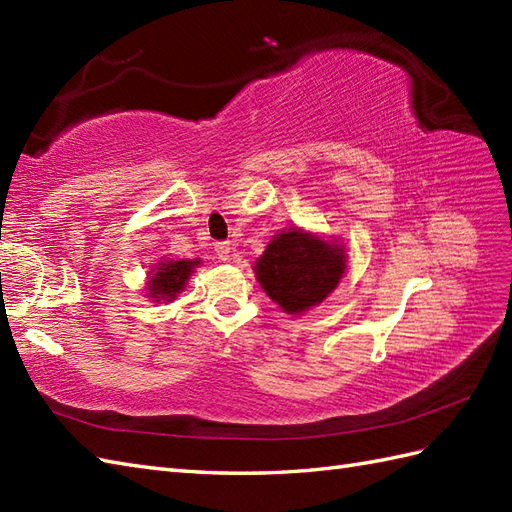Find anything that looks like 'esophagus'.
<instances>
[{"instance_id": "1", "label": "esophagus", "mask_w": 512, "mask_h": 512, "mask_svg": "<svg viewBox=\"0 0 512 512\" xmlns=\"http://www.w3.org/2000/svg\"><path fill=\"white\" fill-rule=\"evenodd\" d=\"M215 255L220 257L222 262H228V259H231V255H233L231 242H217V244H215Z\"/></svg>"}]
</instances>
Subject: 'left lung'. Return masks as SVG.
I'll return each instance as SVG.
<instances>
[{
	"mask_svg": "<svg viewBox=\"0 0 512 512\" xmlns=\"http://www.w3.org/2000/svg\"><path fill=\"white\" fill-rule=\"evenodd\" d=\"M347 253L339 239L301 226L273 235L253 266L259 286L292 317L317 308L341 284Z\"/></svg>",
	"mask_w": 512,
	"mask_h": 512,
	"instance_id": "8db88e82",
	"label": "left lung"
}]
</instances>
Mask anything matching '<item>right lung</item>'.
Listing matches in <instances>:
<instances>
[{"label": "right lung", "instance_id": "obj_1", "mask_svg": "<svg viewBox=\"0 0 512 512\" xmlns=\"http://www.w3.org/2000/svg\"><path fill=\"white\" fill-rule=\"evenodd\" d=\"M202 262L195 259H160L147 273V297L156 303L176 301L180 292L187 288L191 275Z\"/></svg>", "mask_w": 512, "mask_h": 512}]
</instances>
